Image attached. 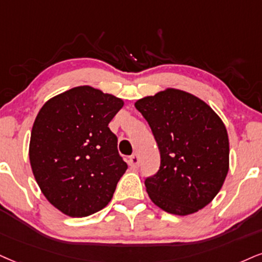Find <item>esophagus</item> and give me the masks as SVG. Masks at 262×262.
Returning a JSON list of instances; mask_svg holds the SVG:
<instances>
[{
  "mask_svg": "<svg viewBox=\"0 0 262 262\" xmlns=\"http://www.w3.org/2000/svg\"><path fill=\"white\" fill-rule=\"evenodd\" d=\"M128 164H130V166L134 167V169L138 167V165H140V158H138L137 154H134V156L128 158Z\"/></svg>",
  "mask_w": 262,
  "mask_h": 262,
  "instance_id": "34e87169",
  "label": "esophagus"
}]
</instances>
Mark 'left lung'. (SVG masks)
Returning <instances> with one entry per match:
<instances>
[{
  "instance_id": "left-lung-1",
  "label": "left lung",
  "mask_w": 262,
  "mask_h": 262,
  "mask_svg": "<svg viewBox=\"0 0 262 262\" xmlns=\"http://www.w3.org/2000/svg\"><path fill=\"white\" fill-rule=\"evenodd\" d=\"M135 106L149 124L160 167L144 181L151 202L169 214H194L215 198L230 169V142L221 118L192 93L166 89Z\"/></svg>"
}]
</instances>
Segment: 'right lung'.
I'll list each match as a JSON object with an SVG mask.
<instances>
[{
  "label": "right lung",
  "instance_id": "1",
  "mask_svg": "<svg viewBox=\"0 0 262 262\" xmlns=\"http://www.w3.org/2000/svg\"><path fill=\"white\" fill-rule=\"evenodd\" d=\"M124 105L118 97L79 86L52 97L32 125L29 158L48 202L83 217L108 205L127 164L109 122Z\"/></svg>",
  "mask_w": 262,
  "mask_h": 262
}]
</instances>
